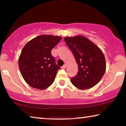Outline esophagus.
I'll return each mask as SVG.
<instances>
[{
  "mask_svg": "<svg viewBox=\"0 0 126 126\" xmlns=\"http://www.w3.org/2000/svg\"><path fill=\"white\" fill-rule=\"evenodd\" d=\"M66 67H67V65H66V64H64V65L62 66V67H61V68H62V69H65V68Z\"/></svg>",
  "mask_w": 126,
  "mask_h": 126,
  "instance_id": "34e87169",
  "label": "esophagus"
}]
</instances>
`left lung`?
Listing matches in <instances>:
<instances>
[{
	"label": "left lung",
	"mask_w": 126,
	"mask_h": 126,
	"mask_svg": "<svg viewBox=\"0 0 126 126\" xmlns=\"http://www.w3.org/2000/svg\"><path fill=\"white\" fill-rule=\"evenodd\" d=\"M73 53L78 72L71 82L80 89L92 88L98 83L106 72L105 58L102 51L87 38L82 35L64 38Z\"/></svg>",
	"instance_id": "left-lung-1"
}]
</instances>
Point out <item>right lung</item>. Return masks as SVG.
Here are the masks:
<instances>
[{"instance_id": "obj_1", "label": "right lung", "mask_w": 126, "mask_h": 126, "mask_svg": "<svg viewBox=\"0 0 126 126\" xmlns=\"http://www.w3.org/2000/svg\"><path fill=\"white\" fill-rule=\"evenodd\" d=\"M61 39L60 36L39 35L30 40L23 48L18 60L19 67L30 86L44 89L54 81L60 67L55 63L51 50Z\"/></svg>"}]
</instances>
